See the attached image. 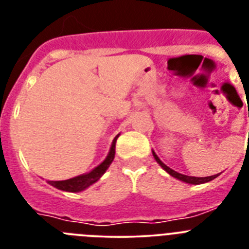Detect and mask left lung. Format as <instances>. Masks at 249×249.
<instances>
[{"instance_id": "1", "label": "left lung", "mask_w": 249, "mask_h": 249, "mask_svg": "<svg viewBox=\"0 0 249 249\" xmlns=\"http://www.w3.org/2000/svg\"><path fill=\"white\" fill-rule=\"evenodd\" d=\"M153 156H155L156 160H157L158 163H160V166L162 167V168L164 169V171H167V172L169 173V175L172 176V177L177 178V179H181V181L186 182V183H191V184H201V183H206V182H210L212 181V179H214L215 177H218V175H214V176H210V177H191V176H186V175H181V173L176 172V171H173V169H171L169 167H167L166 164L162 162V160H160V158L157 157V155H156L155 152H153Z\"/></svg>"}]
</instances>
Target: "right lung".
Here are the masks:
<instances>
[{
	"label": "right lung",
	"mask_w": 249,
	"mask_h": 249,
	"mask_svg": "<svg viewBox=\"0 0 249 249\" xmlns=\"http://www.w3.org/2000/svg\"><path fill=\"white\" fill-rule=\"evenodd\" d=\"M118 136H116L112 142L111 149L105 160L100 166H97L94 169H92L91 172L87 175H81L77 177L71 178V179H66V181H48V183L52 184L53 187L58 188L61 191H67V192H80V191L86 190L87 187L93 184L94 182H97L101 178V176L107 171L109 164L112 163V160L114 158V153H116V141H117Z\"/></svg>",
	"instance_id": "1"
}]
</instances>
